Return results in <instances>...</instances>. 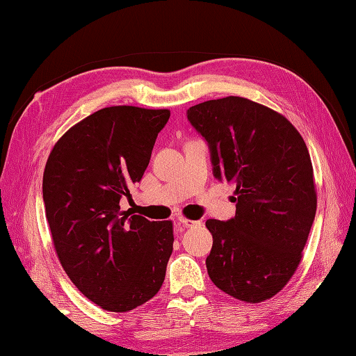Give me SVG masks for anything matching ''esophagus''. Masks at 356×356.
Listing matches in <instances>:
<instances>
[{"instance_id": "34e87169", "label": "esophagus", "mask_w": 356, "mask_h": 356, "mask_svg": "<svg viewBox=\"0 0 356 356\" xmlns=\"http://www.w3.org/2000/svg\"><path fill=\"white\" fill-rule=\"evenodd\" d=\"M177 220L180 225H184L185 228H194V226H200L199 220H191V218H186V217H179Z\"/></svg>"}]
</instances>
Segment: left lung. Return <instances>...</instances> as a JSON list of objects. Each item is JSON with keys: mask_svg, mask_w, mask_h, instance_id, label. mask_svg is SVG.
<instances>
[{"mask_svg": "<svg viewBox=\"0 0 356 356\" xmlns=\"http://www.w3.org/2000/svg\"><path fill=\"white\" fill-rule=\"evenodd\" d=\"M207 139L214 176L236 185V217L209 218L207 259L218 289L245 303L277 295L297 270L312 228V161L297 128L278 111L228 96L188 110Z\"/></svg>", "mask_w": 356, "mask_h": 356, "instance_id": "1", "label": "left lung"}]
</instances>
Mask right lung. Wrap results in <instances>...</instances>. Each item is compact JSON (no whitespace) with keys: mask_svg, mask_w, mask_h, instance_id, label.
<instances>
[{"mask_svg":"<svg viewBox=\"0 0 356 356\" xmlns=\"http://www.w3.org/2000/svg\"><path fill=\"white\" fill-rule=\"evenodd\" d=\"M170 110L115 105L69 128L51 148L42 199L53 246L81 293L128 312L161 289L172 252V222L120 211L140 182Z\"/></svg>","mask_w":356,"mask_h":356,"instance_id":"add662e5","label":"right lung"}]
</instances>
